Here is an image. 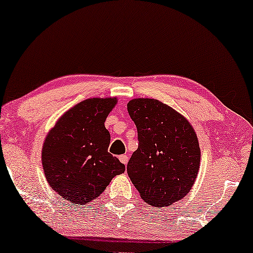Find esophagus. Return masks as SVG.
Masks as SVG:
<instances>
[{"label": "esophagus", "mask_w": 253, "mask_h": 253, "mask_svg": "<svg viewBox=\"0 0 253 253\" xmlns=\"http://www.w3.org/2000/svg\"><path fill=\"white\" fill-rule=\"evenodd\" d=\"M120 161L122 162L123 165H126L127 161H129V158H127L126 155H121V157H120Z\"/></svg>", "instance_id": "34e87169"}]
</instances>
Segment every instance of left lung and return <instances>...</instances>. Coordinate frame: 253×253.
<instances>
[{"mask_svg":"<svg viewBox=\"0 0 253 253\" xmlns=\"http://www.w3.org/2000/svg\"><path fill=\"white\" fill-rule=\"evenodd\" d=\"M127 112L138 130V148L127 175L141 199L167 207L188 195L200 167V147L191 123L157 99L130 100Z\"/></svg>","mask_w":253,"mask_h":253,"instance_id":"obj_1","label":"left lung"}]
</instances>
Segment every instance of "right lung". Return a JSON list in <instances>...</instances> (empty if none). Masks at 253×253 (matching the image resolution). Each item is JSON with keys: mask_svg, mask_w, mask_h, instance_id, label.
I'll return each mask as SVG.
<instances>
[{"mask_svg": "<svg viewBox=\"0 0 253 253\" xmlns=\"http://www.w3.org/2000/svg\"><path fill=\"white\" fill-rule=\"evenodd\" d=\"M116 103V96L86 99L67 110L44 138L41 161L48 184L74 205L98 198L126 170L108 153L105 121Z\"/></svg>", "mask_w": 253, "mask_h": 253, "instance_id": "add662e5", "label": "right lung"}]
</instances>
